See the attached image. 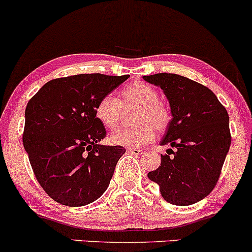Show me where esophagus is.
<instances>
[{"label":"esophagus","instance_id":"esophagus-1","mask_svg":"<svg viewBox=\"0 0 252 252\" xmlns=\"http://www.w3.org/2000/svg\"><path fill=\"white\" fill-rule=\"evenodd\" d=\"M126 152L130 154H134V156H141V154H143L142 149H139V148H128L126 149Z\"/></svg>","mask_w":252,"mask_h":252}]
</instances>
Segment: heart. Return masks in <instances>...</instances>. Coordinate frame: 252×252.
<instances>
[{"mask_svg": "<svg viewBox=\"0 0 252 252\" xmlns=\"http://www.w3.org/2000/svg\"><path fill=\"white\" fill-rule=\"evenodd\" d=\"M158 91L145 82H134L121 92V98L111 94L104 95L94 107V116L99 123L109 130H115L120 124L122 107L139 106L135 123L131 129H121L111 135L113 145L124 147H139L154 139L156 130L164 131L171 121L167 105L160 100Z\"/></svg>", "mask_w": 252, "mask_h": 252, "instance_id": "b5f03b06", "label": "heart"}]
</instances>
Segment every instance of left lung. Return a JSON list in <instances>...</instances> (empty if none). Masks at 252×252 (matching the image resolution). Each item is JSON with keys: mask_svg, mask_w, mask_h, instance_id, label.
Segmentation results:
<instances>
[{"mask_svg": "<svg viewBox=\"0 0 252 252\" xmlns=\"http://www.w3.org/2000/svg\"><path fill=\"white\" fill-rule=\"evenodd\" d=\"M143 79L164 91L172 115L160 142L171 148L148 178L159 184L168 203L198 202L215 188L228 153V113L208 87L188 77L160 73Z\"/></svg>", "mask_w": 252, "mask_h": 252, "instance_id": "left-lung-1", "label": "left lung"}]
</instances>
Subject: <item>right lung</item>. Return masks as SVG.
<instances>
[{"label":"right lung","instance_id":"obj_1","mask_svg":"<svg viewBox=\"0 0 252 252\" xmlns=\"http://www.w3.org/2000/svg\"><path fill=\"white\" fill-rule=\"evenodd\" d=\"M128 77L79 74L54 79L27 103L24 147L38 183L56 202L86 206L109 187L126 148L99 145L106 130L94 107Z\"/></svg>","mask_w":252,"mask_h":252}]
</instances>
